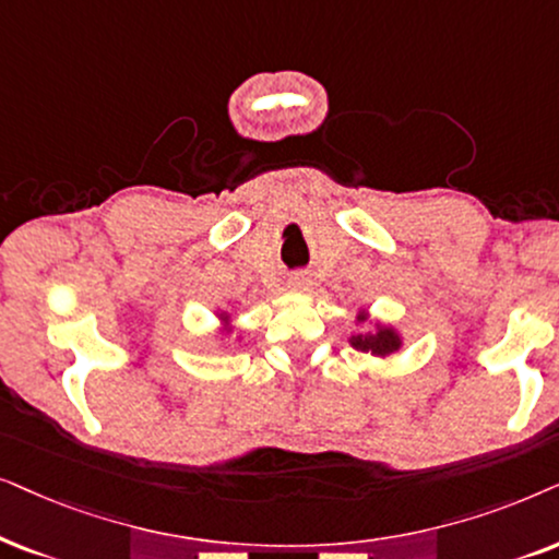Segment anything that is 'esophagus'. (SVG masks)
Here are the masks:
<instances>
[{
  "label": "esophagus",
  "mask_w": 559,
  "mask_h": 559,
  "mask_svg": "<svg viewBox=\"0 0 559 559\" xmlns=\"http://www.w3.org/2000/svg\"><path fill=\"white\" fill-rule=\"evenodd\" d=\"M309 286H311V278H309V273H304V271H296V273H292V278H288V288H294V292H307Z\"/></svg>",
  "instance_id": "1"
}]
</instances>
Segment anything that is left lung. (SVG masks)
<instances>
[{
	"instance_id": "8db88e82",
	"label": "left lung",
	"mask_w": 559,
	"mask_h": 559,
	"mask_svg": "<svg viewBox=\"0 0 559 559\" xmlns=\"http://www.w3.org/2000/svg\"><path fill=\"white\" fill-rule=\"evenodd\" d=\"M399 337L393 330H378L370 334H353V347L362 349V353H373V355H389L393 349H399Z\"/></svg>"
}]
</instances>
